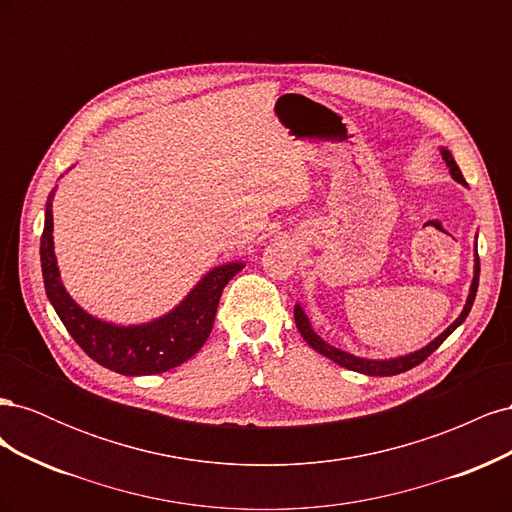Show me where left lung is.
Wrapping results in <instances>:
<instances>
[{
  "label": "left lung",
  "mask_w": 512,
  "mask_h": 512,
  "mask_svg": "<svg viewBox=\"0 0 512 512\" xmlns=\"http://www.w3.org/2000/svg\"><path fill=\"white\" fill-rule=\"evenodd\" d=\"M442 158H444L446 166L451 168V175H453L459 183H466V179H463L457 162H455L453 156H451V151L442 149ZM478 275H480V262H478V254H476L474 280H472V288H470V294H468V303H466V307H463L461 316H459V318L451 324V327H448L440 337L433 339V342H431L429 346H425L423 350H418V352H412V354H408V356H399V359H391V361H369V359H359V356H354V354H348V352H344V350H337V348L329 346L327 342H322V339L314 333L312 324H309V320H307L305 312L301 309V305L294 307V322H297V329H299V333L303 335L305 342H307L309 346H312L316 352H320V354H324V356H329V359L335 361L337 365H342V367L352 369V371H359V374H365V376H395V374H404V371H408V369H412V367H416V365H421L431 352H436V350L442 346L444 339H446L448 335H451L463 320L468 318L470 309H472V303H474V297H476Z\"/></svg>",
  "instance_id": "1"
}]
</instances>
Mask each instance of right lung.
<instances>
[{"label":"right lung","instance_id":"1","mask_svg":"<svg viewBox=\"0 0 512 512\" xmlns=\"http://www.w3.org/2000/svg\"><path fill=\"white\" fill-rule=\"evenodd\" d=\"M53 192L46 200L40 239L42 277L46 297L74 342L96 363L123 376L162 374L192 359L207 342L222 290L243 269L241 262H228L207 273L188 294V299L164 318L141 327H115L83 312L59 282L53 252Z\"/></svg>","mask_w":512,"mask_h":512}]
</instances>
